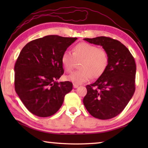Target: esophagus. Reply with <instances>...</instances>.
<instances>
[{
    "label": "esophagus",
    "instance_id": "obj_1",
    "mask_svg": "<svg viewBox=\"0 0 148 148\" xmlns=\"http://www.w3.org/2000/svg\"><path fill=\"white\" fill-rule=\"evenodd\" d=\"M73 87H74V88H77V87H79V85L76 84H73Z\"/></svg>",
    "mask_w": 148,
    "mask_h": 148
}]
</instances>
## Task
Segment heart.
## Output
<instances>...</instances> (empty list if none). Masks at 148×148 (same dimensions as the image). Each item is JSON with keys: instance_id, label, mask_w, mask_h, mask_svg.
Listing matches in <instances>:
<instances>
[{"instance_id": "1", "label": "heart", "mask_w": 148, "mask_h": 148, "mask_svg": "<svg viewBox=\"0 0 148 148\" xmlns=\"http://www.w3.org/2000/svg\"><path fill=\"white\" fill-rule=\"evenodd\" d=\"M79 68L67 77L69 81L82 84L92 78L101 76L106 71L109 62L107 51L93 44L80 42L73 47V53L69 51L63 52L61 63L64 71L70 72L73 69L76 61H81Z\"/></svg>"}]
</instances>
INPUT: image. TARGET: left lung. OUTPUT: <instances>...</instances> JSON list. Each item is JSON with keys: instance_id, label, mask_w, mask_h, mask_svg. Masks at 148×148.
<instances>
[{"instance_id": "8db88e82", "label": "left lung", "mask_w": 148, "mask_h": 148, "mask_svg": "<svg viewBox=\"0 0 148 148\" xmlns=\"http://www.w3.org/2000/svg\"><path fill=\"white\" fill-rule=\"evenodd\" d=\"M107 51L109 62L95 83L87 85L83 102L89 113L100 119H109L124 110L135 91L136 63L129 50L117 40L106 36L84 38Z\"/></svg>"}]
</instances>
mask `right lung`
Listing matches in <instances>:
<instances>
[{"label":"right lung","mask_w":148,"mask_h":148,"mask_svg":"<svg viewBox=\"0 0 148 148\" xmlns=\"http://www.w3.org/2000/svg\"><path fill=\"white\" fill-rule=\"evenodd\" d=\"M77 39L49 35L29 42L20 52L14 66L15 90L32 114H55L72 91L71 82L57 80L64 73L62 55Z\"/></svg>","instance_id":"obj_1"}]
</instances>
